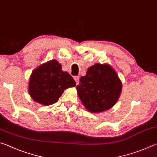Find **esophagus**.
<instances>
[{
  "mask_svg": "<svg viewBox=\"0 0 157 157\" xmlns=\"http://www.w3.org/2000/svg\"><path fill=\"white\" fill-rule=\"evenodd\" d=\"M74 81H76V85H78V83H79V76H75L74 77Z\"/></svg>",
  "mask_w": 157,
  "mask_h": 157,
  "instance_id": "1",
  "label": "esophagus"
}]
</instances>
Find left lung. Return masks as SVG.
<instances>
[{"mask_svg":"<svg viewBox=\"0 0 157 157\" xmlns=\"http://www.w3.org/2000/svg\"><path fill=\"white\" fill-rule=\"evenodd\" d=\"M78 97L87 111L99 113L112 108L119 100L122 82L110 65L96 63L87 69L76 87Z\"/></svg>","mask_w":157,"mask_h":157,"instance_id":"1","label":"left lung"}]
</instances>
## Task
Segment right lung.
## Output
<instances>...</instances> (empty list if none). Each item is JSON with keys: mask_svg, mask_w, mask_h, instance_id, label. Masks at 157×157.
Returning a JSON list of instances; mask_svg holds the SVG:
<instances>
[{"mask_svg": "<svg viewBox=\"0 0 157 157\" xmlns=\"http://www.w3.org/2000/svg\"><path fill=\"white\" fill-rule=\"evenodd\" d=\"M76 86V82L56 60L43 63L32 71L29 77L28 92L30 97L43 105L58 101L64 90Z\"/></svg>", "mask_w": 157, "mask_h": 157, "instance_id": "right-lung-1", "label": "right lung"}]
</instances>
